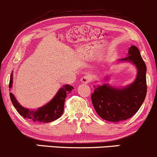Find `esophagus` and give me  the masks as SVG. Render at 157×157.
<instances>
[{
  "mask_svg": "<svg viewBox=\"0 0 157 157\" xmlns=\"http://www.w3.org/2000/svg\"><path fill=\"white\" fill-rule=\"evenodd\" d=\"M80 81H81L82 83L83 84H88L89 82L91 81V77H89V76H84V77H82L81 78V80H80Z\"/></svg>",
  "mask_w": 157,
  "mask_h": 157,
  "instance_id": "obj_1",
  "label": "esophagus"
}]
</instances>
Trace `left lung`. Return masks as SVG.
<instances>
[{
	"label": "left lung",
	"instance_id": "left-lung-1",
	"mask_svg": "<svg viewBox=\"0 0 157 157\" xmlns=\"http://www.w3.org/2000/svg\"><path fill=\"white\" fill-rule=\"evenodd\" d=\"M118 63H130L135 65L137 75L132 83L124 87H114L107 83L110 77H104L103 84L94 85L92 101L96 113L103 119L118 122L131 118L137 113L147 94V68L139 49L132 45L127 56L118 60Z\"/></svg>",
	"mask_w": 157,
	"mask_h": 157
}]
</instances>
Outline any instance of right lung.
<instances>
[{"mask_svg":"<svg viewBox=\"0 0 157 157\" xmlns=\"http://www.w3.org/2000/svg\"><path fill=\"white\" fill-rule=\"evenodd\" d=\"M13 74L12 72L10 76V90L13 87ZM74 87L70 85H64L60 88L53 97L48 104L39 107L37 109H30L24 107L18 102L15 95L12 92L10 93V99L14 107L21 115L27 119H30L34 122L48 123L58 119L63 115L64 111V103L67 94H69L73 90Z\"/></svg>","mask_w":157,"mask_h":157,"instance_id":"obj_1","label":"right lung"}]
</instances>
